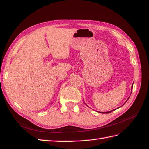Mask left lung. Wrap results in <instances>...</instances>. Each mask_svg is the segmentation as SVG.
Instances as JSON below:
<instances>
[{
  "mask_svg": "<svg viewBox=\"0 0 149 149\" xmlns=\"http://www.w3.org/2000/svg\"><path fill=\"white\" fill-rule=\"evenodd\" d=\"M131 92H132V86H131ZM128 100V99H127ZM113 110H112V111H107V112H102V113H111V112H112ZM101 113V112H100Z\"/></svg>",
  "mask_w": 149,
  "mask_h": 149,
  "instance_id": "1",
  "label": "left lung"
}]
</instances>
